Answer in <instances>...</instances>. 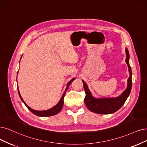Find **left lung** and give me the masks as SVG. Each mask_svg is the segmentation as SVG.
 Listing matches in <instances>:
<instances>
[{
	"mask_svg": "<svg viewBox=\"0 0 147 147\" xmlns=\"http://www.w3.org/2000/svg\"><path fill=\"white\" fill-rule=\"evenodd\" d=\"M126 60L125 62L128 67L129 76L127 80V87L122 94L116 97H107V98H96L91 94L86 84L82 80L85 92L84 99L85 104L88 109L95 113L101 115L112 114L119 110L122 107L129 96L132 88V71L129 63V54L127 48H125Z\"/></svg>",
	"mask_w": 147,
	"mask_h": 147,
	"instance_id": "left-lung-1",
	"label": "left lung"
}]
</instances>
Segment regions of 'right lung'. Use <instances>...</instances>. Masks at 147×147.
Returning <instances> with one entry per match:
<instances>
[{
  "instance_id": "1",
  "label": "right lung",
  "mask_w": 147,
  "mask_h": 147,
  "mask_svg": "<svg viewBox=\"0 0 147 147\" xmlns=\"http://www.w3.org/2000/svg\"><path fill=\"white\" fill-rule=\"evenodd\" d=\"M76 78H73L67 84V88L66 89H65V92L63 93V94H62V97L61 100H59V102H58V104L57 105H56L54 107H53V108H50V109L49 110H43V111H37V110H34L33 109H32V108H31L30 107H29L28 105H27L26 104V103L24 102V100H23V99L21 97V95L20 94V92H19V88L18 87V93H19V97H20V99L22 100V101L23 102L24 104L25 105V106L28 108V109L31 111L32 113L34 114V115L37 116H40V117H47V116H54V115H57V113H59L60 111H61L62 108L63 107V98H64V96H65V93H66V91H67L69 86L70 85V84H71V82H73V80H74Z\"/></svg>"
}]
</instances>
